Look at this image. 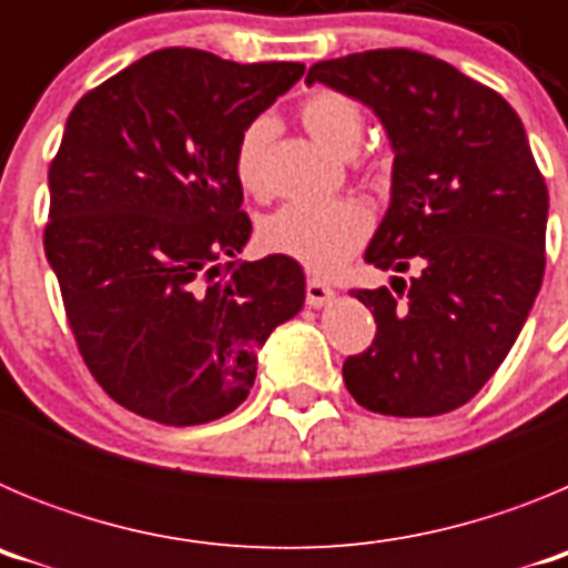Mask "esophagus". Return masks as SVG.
Wrapping results in <instances>:
<instances>
[{"label":"esophagus","mask_w":568,"mask_h":568,"mask_svg":"<svg viewBox=\"0 0 568 568\" xmlns=\"http://www.w3.org/2000/svg\"><path fill=\"white\" fill-rule=\"evenodd\" d=\"M335 298V290L329 284L318 278H307V304L310 307H324L329 301Z\"/></svg>","instance_id":"obj_1"}]
</instances>
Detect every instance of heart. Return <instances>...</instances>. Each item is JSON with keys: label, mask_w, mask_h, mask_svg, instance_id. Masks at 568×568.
I'll return each instance as SVG.
<instances>
[{"label": "heart", "mask_w": 568, "mask_h": 568, "mask_svg": "<svg viewBox=\"0 0 568 568\" xmlns=\"http://www.w3.org/2000/svg\"><path fill=\"white\" fill-rule=\"evenodd\" d=\"M301 122L327 150L353 155L364 135V108L341 90H315L301 102ZM275 124L258 115L241 130L233 150V173L247 193L264 187V155ZM369 235V213L358 202H290L261 224V241L273 253L295 258L313 273L341 267Z\"/></svg>", "instance_id": "1"}]
</instances>
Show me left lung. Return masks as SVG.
I'll return each mask as SVG.
<instances>
[{
    "instance_id": "left-lung-1",
    "label": "left lung",
    "mask_w": 568,
    "mask_h": 568,
    "mask_svg": "<svg viewBox=\"0 0 568 568\" xmlns=\"http://www.w3.org/2000/svg\"><path fill=\"white\" fill-rule=\"evenodd\" d=\"M307 82L366 104L395 153L393 199L364 258L398 275L389 290H353L378 329L344 361L346 389L395 418L453 413L504 364L544 281L549 190L524 122L418 50L329 59Z\"/></svg>"
}]
</instances>
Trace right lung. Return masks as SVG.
<instances>
[{"mask_svg":"<svg viewBox=\"0 0 568 568\" xmlns=\"http://www.w3.org/2000/svg\"><path fill=\"white\" fill-rule=\"evenodd\" d=\"M304 77L164 48L84 93L50 162L44 255L79 353L142 418L195 426L250 395L258 349L304 307L287 255L235 261L241 130Z\"/></svg>","mask_w":568,"mask_h":568,"instance_id":"add662e5","label":"right lung"}]
</instances>
